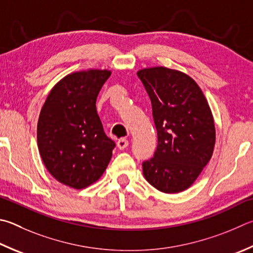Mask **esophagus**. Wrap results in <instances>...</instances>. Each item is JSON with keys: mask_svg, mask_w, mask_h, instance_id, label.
Instances as JSON below:
<instances>
[{"mask_svg": "<svg viewBox=\"0 0 253 253\" xmlns=\"http://www.w3.org/2000/svg\"><path fill=\"white\" fill-rule=\"evenodd\" d=\"M128 144H129V142H128V140L126 139V138H122V139H119L118 141H117V147L119 149H125L126 147L128 146Z\"/></svg>", "mask_w": 253, "mask_h": 253, "instance_id": "obj_1", "label": "esophagus"}]
</instances>
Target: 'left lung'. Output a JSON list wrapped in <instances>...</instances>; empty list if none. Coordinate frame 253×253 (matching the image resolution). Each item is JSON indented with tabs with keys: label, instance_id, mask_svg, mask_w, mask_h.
<instances>
[{
	"label": "left lung",
	"instance_id": "obj_1",
	"mask_svg": "<svg viewBox=\"0 0 253 253\" xmlns=\"http://www.w3.org/2000/svg\"><path fill=\"white\" fill-rule=\"evenodd\" d=\"M148 93L158 135L154 157L142 163L151 186L165 194L189 188L209 163L214 122L200 87L182 72L158 66L137 72Z\"/></svg>",
	"mask_w": 253,
	"mask_h": 253
}]
</instances>
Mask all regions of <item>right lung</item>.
Instances as JSON below:
<instances>
[{"instance_id": "right-lung-1", "label": "right lung", "mask_w": 253, "mask_h": 253, "mask_svg": "<svg viewBox=\"0 0 253 253\" xmlns=\"http://www.w3.org/2000/svg\"><path fill=\"white\" fill-rule=\"evenodd\" d=\"M111 74L107 70L72 73L53 87L41 109V157L56 180L74 189L97 181L111 162L115 142L96 111L99 90Z\"/></svg>"}]
</instances>
